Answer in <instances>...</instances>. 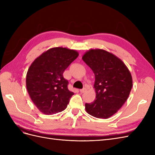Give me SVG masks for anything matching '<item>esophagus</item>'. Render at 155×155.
I'll return each mask as SVG.
<instances>
[{"instance_id": "esophagus-1", "label": "esophagus", "mask_w": 155, "mask_h": 155, "mask_svg": "<svg viewBox=\"0 0 155 155\" xmlns=\"http://www.w3.org/2000/svg\"><path fill=\"white\" fill-rule=\"evenodd\" d=\"M87 89L86 88H84L83 89H81V90L79 91H80L81 93H84V92H85L87 91Z\"/></svg>"}]
</instances>
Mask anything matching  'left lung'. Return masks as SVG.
I'll list each match as a JSON object with an SVG mask.
<instances>
[{"mask_svg": "<svg viewBox=\"0 0 155 155\" xmlns=\"http://www.w3.org/2000/svg\"><path fill=\"white\" fill-rule=\"evenodd\" d=\"M82 59L95 76L96 99L85 104L86 111L97 118H109L127 100L133 87L130 72L120 58L102 49L89 50Z\"/></svg>", "mask_w": 155, "mask_h": 155, "instance_id": "1", "label": "left lung"}]
</instances>
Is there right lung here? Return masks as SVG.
I'll list each match as a JSON object with an SVG mask.
<instances>
[{
	"mask_svg": "<svg viewBox=\"0 0 155 155\" xmlns=\"http://www.w3.org/2000/svg\"><path fill=\"white\" fill-rule=\"evenodd\" d=\"M79 55L77 51L55 47L45 51L31 63L26 83L31 100L46 115L66 109L74 92L68 89V81L63 72Z\"/></svg>",
	"mask_w": 155,
	"mask_h": 155,
	"instance_id": "add662e5",
	"label": "right lung"
}]
</instances>
